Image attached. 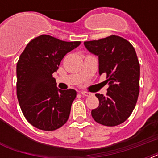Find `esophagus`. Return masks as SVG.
<instances>
[{
  "instance_id": "obj_1",
  "label": "esophagus",
  "mask_w": 158,
  "mask_h": 158,
  "mask_svg": "<svg viewBox=\"0 0 158 158\" xmlns=\"http://www.w3.org/2000/svg\"><path fill=\"white\" fill-rule=\"evenodd\" d=\"M80 94H81L84 97H89L91 95V94H90V93H89V92H81Z\"/></svg>"
}]
</instances>
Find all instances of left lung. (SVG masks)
Listing matches in <instances>:
<instances>
[{"mask_svg": "<svg viewBox=\"0 0 158 158\" xmlns=\"http://www.w3.org/2000/svg\"><path fill=\"white\" fill-rule=\"evenodd\" d=\"M84 46L98 56L99 74L106 75L107 94H96L99 106L92 110L96 122L115 126L125 122L135 109L139 94L140 66L134 47L119 36L84 42Z\"/></svg>", "mask_w": 158, "mask_h": 158, "instance_id": "left-lung-1", "label": "left lung"}]
</instances>
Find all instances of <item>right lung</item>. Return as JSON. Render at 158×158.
Segmentation results:
<instances>
[{"label":"right lung","mask_w":158,"mask_h":158,"mask_svg":"<svg viewBox=\"0 0 158 158\" xmlns=\"http://www.w3.org/2000/svg\"><path fill=\"white\" fill-rule=\"evenodd\" d=\"M79 44L43 34L30 41L20 55L16 66L17 98L24 117L34 127L52 131L69 119L76 91L57 89L52 74Z\"/></svg>","instance_id":"right-lung-1"}]
</instances>
